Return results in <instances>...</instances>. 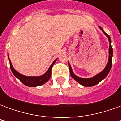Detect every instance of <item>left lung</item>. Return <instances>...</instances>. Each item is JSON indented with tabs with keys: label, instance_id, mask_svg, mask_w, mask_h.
<instances>
[{
	"label": "left lung",
	"instance_id": "left-lung-1",
	"mask_svg": "<svg viewBox=\"0 0 121 121\" xmlns=\"http://www.w3.org/2000/svg\"><path fill=\"white\" fill-rule=\"evenodd\" d=\"M99 28L103 32L104 34L106 35L108 39L109 43V59H108V61L107 63L106 67L104 69V70L100 72V73L97 74L96 75L94 76L93 77H91L89 78H80L79 76H77L74 74L72 67H71V65L69 62H68L69 64V71H70V74H71V76H72V78L75 80L77 82H78L79 84H81L82 86L85 87H91L95 86L97 84H99L100 82H101L102 80H104L106 76L109 73V71L111 70L112 65V57H113V48L112 47V45H111V38L109 37V35L108 34H107L106 32H104L103 29L100 26H99Z\"/></svg>",
	"mask_w": 121,
	"mask_h": 121
}]
</instances>
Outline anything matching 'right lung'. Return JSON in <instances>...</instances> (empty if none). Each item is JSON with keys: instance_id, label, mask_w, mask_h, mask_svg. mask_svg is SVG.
<instances>
[{"instance_id": "1", "label": "right lung", "mask_w": 121, "mask_h": 121, "mask_svg": "<svg viewBox=\"0 0 121 121\" xmlns=\"http://www.w3.org/2000/svg\"><path fill=\"white\" fill-rule=\"evenodd\" d=\"M9 61V65H10V68L12 70V73L13 74L16 78L19 80L20 81L22 82V84L28 87H37L42 86L43 84H45L47 82H48L50 79V76H51V71H52V67L54 65V64L57 60V59H56L55 60L53 61V63L51 64L50 67L48 68L47 71L44 74H43L41 76H27L22 75L19 73H18L16 70H15L13 67L12 65V62L9 60V57H8Z\"/></svg>"}]
</instances>
